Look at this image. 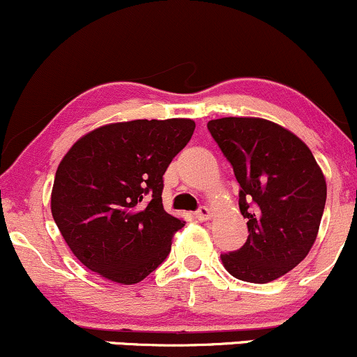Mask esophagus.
<instances>
[{
    "label": "esophagus",
    "instance_id": "esophagus-1",
    "mask_svg": "<svg viewBox=\"0 0 357 357\" xmlns=\"http://www.w3.org/2000/svg\"><path fill=\"white\" fill-rule=\"evenodd\" d=\"M211 216H213V211L208 208V206H201V208L195 213V218L199 221H208Z\"/></svg>",
    "mask_w": 357,
    "mask_h": 357
}]
</instances>
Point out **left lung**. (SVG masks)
<instances>
[{"mask_svg": "<svg viewBox=\"0 0 357 357\" xmlns=\"http://www.w3.org/2000/svg\"><path fill=\"white\" fill-rule=\"evenodd\" d=\"M233 166L248 239L221 255L231 276L264 284L284 276L311 251L326 204V179L298 136L263 118H221L208 123Z\"/></svg>", "mask_w": 357, "mask_h": 357, "instance_id": "obj_1", "label": "left lung"}]
</instances>
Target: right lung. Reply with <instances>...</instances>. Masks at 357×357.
I'll list each match as a JSON object with an SVG mask.
<instances>
[{"label": "right lung", "mask_w": 357, "mask_h": 357, "mask_svg": "<svg viewBox=\"0 0 357 357\" xmlns=\"http://www.w3.org/2000/svg\"><path fill=\"white\" fill-rule=\"evenodd\" d=\"M195 128L184 118L106 124L64 154L51 213L86 268L119 284H136L166 259L184 221L162 208V174Z\"/></svg>", "instance_id": "add662e5"}]
</instances>
